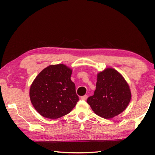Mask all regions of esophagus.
<instances>
[{
    "label": "esophagus",
    "mask_w": 155,
    "mask_h": 155,
    "mask_svg": "<svg viewBox=\"0 0 155 155\" xmlns=\"http://www.w3.org/2000/svg\"><path fill=\"white\" fill-rule=\"evenodd\" d=\"M87 95H84V96H83V97H81V100H83V101H84V100H86L87 98Z\"/></svg>",
    "instance_id": "obj_1"
}]
</instances>
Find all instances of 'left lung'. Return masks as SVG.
<instances>
[{
	"label": "left lung",
	"mask_w": 155,
	"mask_h": 155,
	"mask_svg": "<svg viewBox=\"0 0 155 155\" xmlns=\"http://www.w3.org/2000/svg\"><path fill=\"white\" fill-rule=\"evenodd\" d=\"M130 98L129 86L123 76L107 68L97 74L96 90L87 102L94 113L108 119L126 109Z\"/></svg>",
	"instance_id": "1"
}]
</instances>
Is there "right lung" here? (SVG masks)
<instances>
[{
	"label": "right lung",
	"instance_id": "add662e5",
	"mask_svg": "<svg viewBox=\"0 0 155 155\" xmlns=\"http://www.w3.org/2000/svg\"><path fill=\"white\" fill-rule=\"evenodd\" d=\"M72 69L62 64L43 69L30 88L33 107L42 117L56 119L68 114L79 100L71 79Z\"/></svg>",
	"mask_w": 155,
	"mask_h": 155
}]
</instances>
